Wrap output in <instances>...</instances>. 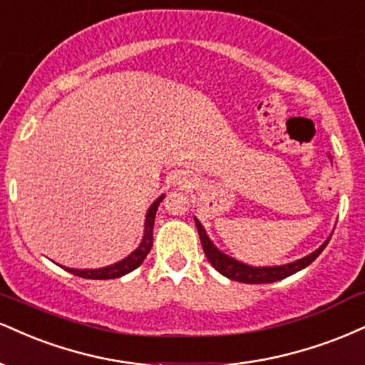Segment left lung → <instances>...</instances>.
Here are the masks:
<instances>
[{"instance_id":"obj_1","label":"left lung","mask_w":365,"mask_h":365,"mask_svg":"<svg viewBox=\"0 0 365 365\" xmlns=\"http://www.w3.org/2000/svg\"><path fill=\"white\" fill-rule=\"evenodd\" d=\"M195 224H196V229H198L201 246H203L205 255H207V258L210 263H212V267L215 268L218 273H222L224 277L235 282H242V284H273V282L284 280V278L301 272V269L309 267L312 261L318 258L321 252H323L324 247H327L329 239H331L328 237L327 241L321 244L318 250L312 251L311 255L304 256L301 259L292 261V263L280 264V267H251V264L242 263V261L235 259L232 256L225 255L224 251L218 250L215 244L212 242V239L208 237L205 227L201 225V222L196 217H195Z\"/></svg>"}]
</instances>
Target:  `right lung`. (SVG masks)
I'll return each mask as SVG.
<instances>
[{
    "label": "right lung",
    "instance_id": "1",
    "mask_svg": "<svg viewBox=\"0 0 365 365\" xmlns=\"http://www.w3.org/2000/svg\"><path fill=\"white\" fill-rule=\"evenodd\" d=\"M165 198V195H160L158 198L150 205L147 210V215H145V229H143V237H141V242L138 244L135 251L131 255H128L126 258L118 261V263L109 264V267L104 268H96V269H78V268H66L63 267L66 272L73 273V275L81 277V278H90V280H110V278H119L123 275H128V273L133 272L143 263L147 255L152 250L153 246V224H155V213L160 201Z\"/></svg>",
    "mask_w": 365,
    "mask_h": 365
}]
</instances>
